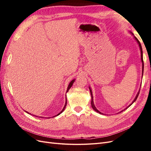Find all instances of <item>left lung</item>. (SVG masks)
Wrapping results in <instances>:
<instances>
[{
    "mask_svg": "<svg viewBox=\"0 0 151 151\" xmlns=\"http://www.w3.org/2000/svg\"><path fill=\"white\" fill-rule=\"evenodd\" d=\"M132 35H133V33H132ZM134 38H135V39L137 40V43H139V47H140V52H141V60H142V76H143V72H144V61H143V53H142V46H141V44H140V42L139 41V40L135 36H134ZM90 92H91V94H92V93H91V90L90 89ZM139 92L140 91H139V93H137V96H136V97H135V99L133 101V102H132V103H133L134 102H135V101H136V99H137V97H138V96H139ZM91 106H92V108H93V109H94V110L96 111H97L98 113H100L101 114V112H99L98 109H96V108L95 107V106H94V102H93V96H92V95H91ZM131 104H130L129 106H131ZM128 108V107H127Z\"/></svg>",
    "mask_w": 151,
    "mask_h": 151,
    "instance_id": "left-lung-1",
    "label": "left lung"
}]
</instances>
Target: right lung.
I'll list each match as a JSON object with an SVG mask.
<instances>
[{
	"instance_id": "add662e5",
	"label": "right lung",
	"mask_w": 151,
	"mask_h": 151,
	"mask_svg": "<svg viewBox=\"0 0 151 151\" xmlns=\"http://www.w3.org/2000/svg\"><path fill=\"white\" fill-rule=\"evenodd\" d=\"M74 81H75V80H72L71 82H70V84H68V88H67V92H68V90H69L70 89V88H71V87H72V84H73V83H74ZM66 105H67V99H66V102H65V106H64V107H63V109H62V110L60 112V113H59L58 114V115H60V114L61 113H62L63 111V110H64V109L65 108V106H66ZM27 113H28V112H27Z\"/></svg>"
}]
</instances>
